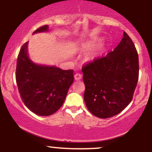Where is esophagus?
Instances as JSON below:
<instances>
[{"label":"esophagus","mask_w":152,"mask_h":152,"mask_svg":"<svg viewBox=\"0 0 152 152\" xmlns=\"http://www.w3.org/2000/svg\"><path fill=\"white\" fill-rule=\"evenodd\" d=\"M81 78H82V75L81 74H79V73H77V74L74 75V78L76 81H78V80L81 79Z\"/></svg>","instance_id":"obj_1"}]
</instances>
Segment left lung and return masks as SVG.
Here are the masks:
<instances>
[{
    "label": "left lung",
    "mask_w": 152,
    "mask_h": 152,
    "mask_svg": "<svg viewBox=\"0 0 152 152\" xmlns=\"http://www.w3.org/2000/svg\"><path fill=\"white\" fill-rule=\"evenodd\" d=\"M139 56L126 32L121 42L105 56L82 67L87 109L101 118L119 114L132 102L139 80Z\"/></svg>",
    "instance_id": "obj_1"
}]
</instances>
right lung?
Wrapping results in <instances>:
<instances>
[{
    "label": "right lung",
    "mask_w": 152,
    "mask_h": 152,
    "mask_svg": "<svg viewBox=\"0 0 152 152\" xmlns=\"http://www.w3.org/2000/svg\"><path fill=\"white\" fill-rule=\"evenodd\" d=\"M48 30V25H45L34 34ZM27 46L28 42L23 45L17 58L15 80L19 94L23 102L32 112L38 116H50L64 104L74 82V70L34 64L28 56Z\"/></svg>",
    "instance_id": "obj_1"
}]
</instances>
